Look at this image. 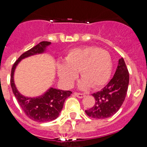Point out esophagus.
<instances>
[{"label":"esophagus","instance_id":"esophagus-1","mask_svg":"<svg viewBox=\"0 0 147 147\" xmlns=\"http://www.w3.org/2000/svg\"><path fill=\"white\" fill-rule=\"evenodd\" d=\"M74 95H75V97H78V98H83V97H84V96H85V94H82V93L75 92V93H74Z\"/></svg>","mask_w":147,"mask_h":147}]
</instances>
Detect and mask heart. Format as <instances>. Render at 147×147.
Wrapping results in <instances>:
<instances>
[{
  "instance_id": "b5f03b06",
  "label": "heart",
  "mask_w": 147,
  "mask_h": 147,
  "mask_svg": "<svg viewBox=\"0 0 147 147\" xmlns=\"http://www.w3.org/2000/svg\"><path fill=\"white\" fill-rule=\"evenodd\" d=\"M112 62L109 53L96 46L78 47L68 52L65 64L57 65L60 80L66 87H70L77 78V72L82 78L79 83L81 89H97L106 84L110 77Z\"/></svg>"
}]
</instances>
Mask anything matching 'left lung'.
Wrapping results in <instances>:
<instances>
[{
  "label": "left lung",
  "instance_id": "1",
  "mask_svg": "<svg viewBox=\"0 0 147 147\" xmlns=\"http://www.w3.org/2000/svg\"><path fill=\"white\" fill-rule=\"evenodd\" d=\"M129 82V71L121 57L112 80L100 91L92 94L95 104L85 110V113L90 117L97 119H106L115 115L125 100Z\"/></svg>",
  "mask_w": 147,
  "mask_h": 147
}]
</instances>
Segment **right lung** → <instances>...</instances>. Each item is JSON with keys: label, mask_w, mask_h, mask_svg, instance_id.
Masks as SVG:
<instances>
[{"label": "right lung", "mask_w": 147, "mask_h": 147, "mask_svg": "<svg viewBox=\"0 0 147 147\" xmlns=\"http://www.w3.org/2000/svg\"><path fill=\"white\" fill-rule=\"evenodd\" d=\"M49 45H50V42L42 41L28 51L25 52L15 62L11 69L10 86L16 100L28 117L38 122L50 121L58 117L65 100L70 96L72 92L63 91L51 87L45 94L40 97L33 98L24 97L16 89L13 80V75L16 66L22 59L33 55L42 53L45 51V47Z\"/></svg>", "instance_id": "right-lung-1"}]
</instances>
